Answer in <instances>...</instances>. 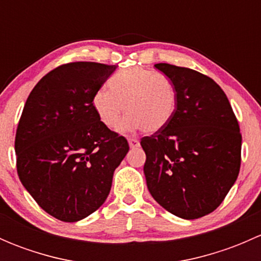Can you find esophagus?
<instances>
[{
  "label": "esophagus",
  "mask_w": 261,
  "mask_h": 261,
  "mask_svg": "<svg viewBox=\"0 0 261 261\" xmlns=\"http://www.w3.org/2000/svg\"><path fill=\"white\" fill-rule=\"evenodd\" d=\"M128 145H130L131 149H135V147L140 146V141H139L138 139L130 138V139H128Z\"/></svg>",
  "instance_id": "obj_1"
}]
</instances>
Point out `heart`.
<instances>
[{
  "label": "heart",
  "instance_id": "b5f03b06",
  "mask_svg": "<svg viewBox=\"0 0 261 261\" xmlns=\"http://www.w3.org/2000/svg\"><path fill=\"white\" fill-rule=\"evenodd\" d=\"M177 102V88L167 75L139 67L116 73L107 88H99L92 99L97 117L107 128H115L126 111L120 131L143 128L147 134L160 131L172 121Z\"/></svg>",
  "mask_w": 261,
  "mask_h": 261
}]
</instances>
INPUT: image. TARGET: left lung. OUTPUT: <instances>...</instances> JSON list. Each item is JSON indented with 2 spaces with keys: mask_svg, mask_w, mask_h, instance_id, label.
Listing matches in <instances>:
<instances>
[{
  "mask_svg": "<svg viewBox=\"0 0 261 261\" xmlns=\"http://www.w3.org/2000/svg\"><path fill=\"white\" fill-rule=\"evenodd\" d=\"M155 68L174 83V117L141 139L144 174L152 198L168 212L194 220L215 211L238 179L241 134L221 87L207 75L177 65Z\"/></svg>",
  "mask_w": 261,
  "mask_h": 261,
  "instance_id": "obj_1",
  "label": "left lung"
}]
</instances>
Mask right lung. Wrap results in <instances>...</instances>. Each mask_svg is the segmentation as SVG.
Masks as SVG:
<instances>
[{
  "label": "right lung",
  "instance_id": "add662e5",
  "mask_svg": "<svg viewBox=\"0 0 261 261\" xmlns=\"http://www.w3.org/2000/svg\"><path fill=\"white\" fill-rule=\"evenodd\" d=\"M116 68L94 62L55 68L34 87L18 121V178L44 211L64 222L103 204L128 151L127 140L102 125L92 105Z\"/></svg>",
  "mask_w": 261,
  "mask_h": 261
}]
</instances>
